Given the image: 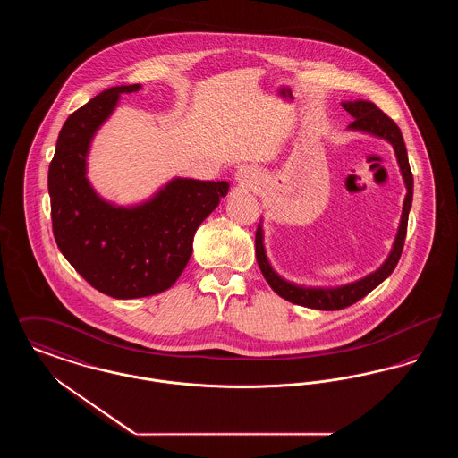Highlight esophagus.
I'll return each instance as SVG.
<instances>
[{"label": "esophagus", "instance_id": "obj_1", "mask_svg": "<svg viewBox=\"0 0 458 458\" xmlns=\"http://www.w3.org/2000/svg\"><path fill=\"white\" fill-rule=\"evenodd\" d=\"M254 178H256V174L250 172V168H242L239 174H237V180H239L240 183H245V185H252Z\"/></svg>", "mask_w": 458, "mask_h": 458}]
</instances>
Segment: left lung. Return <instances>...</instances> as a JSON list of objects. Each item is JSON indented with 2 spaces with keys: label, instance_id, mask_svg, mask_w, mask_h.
Segmentation results:
<instances>
[{
  "label": "left lung",
  "instance_id": "1",
  "mask_svg": "<svg viewBox=\"0 0 458 458\" xmlns=\"http://www.w3.org/2000/svg\"><path fill=\"white\" fill-rule=\"evenodd\" d=\"M342 106L345 108V111H349L350 116H353V122L347 127V131L368 133V135L383 139L392 144L407 194L403 199L400 225L396 230V237L393 240L392 250H390L388 258L376 271L366 275L364 278L350 282V284H338V286H305V284H293V282L284 280L282 275H278L275 271V267L267 259L266 247H264L262 219L259 221L258 232H256V258H258V264L261 267L262 276L266 278V282L280 297H284V301H288L292 304L304 305L309 309H319V310H338V309L355 304L357 301L366 297L377 284L385 282L392 275L394 266L400 261L402 250H403V242L407 235V223H409V211L412 208V196H414V176H412L411 166H409V156H407L405 142H403V137H402V131L398 129V125L370 101H364V99L344 101Z\"/></svg>",
  "mask_w": 458,
  "mask_h": 458
}]
</instances>
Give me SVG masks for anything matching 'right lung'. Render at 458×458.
Returning a JSON list of instances; mask_svg holds the SVG:
<instances>
[{
	"instance_id": "obj_1",
	"label": "right lung",
	"mask_w": 458,
	"mask_h": 458,
	"mask_svg": "<svg viewBox=\"0 0 458 458\" xmlns=\"http://www.w3.org/2000/svg\"><path fill=\"white\" fill-rule=\"evenodd\" d=\"M140 84L103 90L66 118L49 165L53 233L75 271L113 299H140L168 290L192 256L200 223L228 194V182L174 176L153 196L118 206L88 178L90 144L122 94Z\"/></svg>"
}]
</instances>
